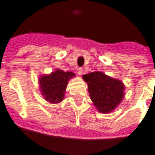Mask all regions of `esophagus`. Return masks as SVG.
Returning a JSON list of instances; mask_svg holds the SVG:
<instances>
[{
	"label": "esophagus",
	"mask_w": 155,
	"mask_h": 155,
	"mask_svg": "<svg viewBox=\"0 0 155 155\" xmlns=\"http://www.w3.org/2000/svg\"><path fill=\"white\" fill-rule=\"evenodd\" d=\"M77 74H79V75H81V74H83V69L81 67L78 68L77 69Z\"/></svg>",
	"instance_id": "34e87169"
}]
</instances>
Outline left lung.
Masks as SVG:
<instances>
[{
	"label": "left lung",
	"instance_id": "obj_1",
	"mask_svg": "<svg viewBox=\"0 0 155 155\" xmlns=\"http://www.w3.org/2000/svg\"><path fill=\"white\" fill-rule=\"evenodd\" d=\"M83 79L87 82L91 101L101 113L114 110L124 98V86L119 80L100 71L84 74Z\"/></svg>",
	"mask_w": 155,
	"mask_h": 155
}]
</instances>
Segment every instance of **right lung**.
<instances>
[{"label":"right lung","mask_w":155,"mask_h":155,"mask_svg":"<svg viewBox=\"0 0 155 155\" xmlns=\"http://www.w3.org/2000/svg\"><path fill=\"white\" fill-rule=\"evenodd\" d=\"M74 76L73 72H64L56 70L51 74L40 78V86L44 98L49 102L56 104L63 101L68 81Z\"/></svg>","instance_id":"obj_1"}]
</instances>
